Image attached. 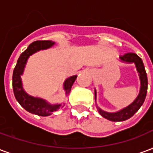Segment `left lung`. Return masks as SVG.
Returning a JSON list of instances; mask_svg holds the SVG:
<instances>
[{"label": "left lung", "mask_w": 153, "mask_h": 153, "mask_svg": "<svg viewBox=\"0 0 153 153\" xmlns=\"http://www.w3.org/2000/svg\"><path fill=\"white\" fill-rule=\"evenodd\" d=\"M120 58L124 62L135 64L137 70L139 74V78L141 81V88H140V92L137 98L129 106L117 112H106L100 109L99 107H97V111L100 115L111 121H124L132 117L143 104L145 98H146V95H147V91H148V77H147V73H146L144 65L141 58L138 56L137 54L130 53V52L125 54L124 56H120ZM95 99H96V90H95Z\"/></svg>", "instance_id": "left-lung-1"}]
</instances>
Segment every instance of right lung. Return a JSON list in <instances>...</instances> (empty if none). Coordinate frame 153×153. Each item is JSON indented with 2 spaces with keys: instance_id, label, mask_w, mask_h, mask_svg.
I'll list each match as a JSON object with an SVG mask.
<instances>
[{
  "instance_id": "add662e5",
  "label": "right lung",
  "mask_w": 153,
  "mask_h": 153,
  "mask_svg": "<svg viewBox=\"0 0 153 153\" xmlns=\"http://www.w3.org/2000/svg\"><path fill=\"white\" fill-rule=\"evenodd\" d=\"M55 42L51 41H35L32 42L26 50L19 57L17 64L15 65L13 72V91L16 100L18 102L23 106L27 111L34 114V115H40V116H47L52 114L60 108L61 105H51L47 103L45 100L33 97L28 95L25 93L21 83V74L24 72L25 64L27 60L32 54L35 53L39 50L47 49L52 47ZM77 75H74L68 78L64 83V88L65 90V94H69L71 90V87L76 79Z\"/></svg>"
}]
</instances>
